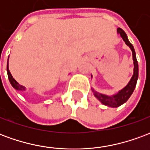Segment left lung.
<instances>
[{"label": "left lung", "instance_id": "left-lung-1", "mask_svg": "<svg viewBox=\"0 0 150 150\" xmlns=\"http://www.w3.org/2000/svg\"><path fill=\"white\" fill-rule=\"evenodd\" d=\"M117 33L120 35V37L122 38V39L124 40V42H125L126 45L129 46L130 50H132L133 67H134L132 78L130 79L128 84L126 85L125 88H123L122 89H120V91L112 95L103 94L100 92H98L95 90L94 88H91V91L93 92V94L97 100L100 101L101 104L111 108L120 107V105L125 104L126 101L129 100V98L131 96V95L132 94V92L135 89L137 82L138 79V63H137V57H136L135 50L133 48V46L128 39L125 32L122 29L118 28ZM91 78H92V75H91Z\"/></svg>", "mask_w": 150, "mask_h": 150}]
</instances>
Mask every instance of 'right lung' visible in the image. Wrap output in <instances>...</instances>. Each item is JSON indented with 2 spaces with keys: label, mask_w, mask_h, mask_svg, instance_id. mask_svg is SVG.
Here are the masks:
<instances>
[{
  "label": "right lung",
  "mask_w": 150,
  "mask_h": 150,
  "mask_svg": "<svg viewBox=\"0 0 150 150\" xmlns=\"http://www.w3.org/2000/svg\"><path fill=\"white\" fill-rule=\"evenodd\" d=\"M7 74H8V80L10 82V83H11L12 87L16 89L17 91H24L26 90V88H25L24 86H22V85H20L18 83V82L15 80L13 77L12 76L11 73L9 71V69H8V62H7Z\"/></svg>",
  "instance_id": "obj_1"
}]
</instances>
